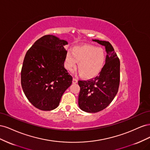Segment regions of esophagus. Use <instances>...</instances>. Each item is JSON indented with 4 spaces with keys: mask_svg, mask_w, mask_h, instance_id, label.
Segmentation results:
<instances>
[{
    "mask_svg": "<svg viewBox=\"0 0 150 150\" xmlns=\"http://www.w3.org/2000/svg\"><path fill=\"white\" fill-rule=\"evenodd\" d=\"M78 83V79H76V78H73L72 79V83L73 84H76Z\"/></svg>",
    "mask_w": 150,
    "mask_h": 150,
    "instance_id": "34e87169",
    "label": "esophagus"
}]
</instances>
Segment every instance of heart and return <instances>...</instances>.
<instances>
[{
  "label": "heart",
  "instance_id": "obj_1",
  "mask_svg": "<svg viewBox=\"0 0 150 150\" xmlns=\"http://www.w3.org/2000/svg\"><path fill=\"white\" fill-rule=\"evenodd\" d=\"M105 53L101 48L91 45L75 46L72 52L68 51L65 56V66L72 71L78 62V71L84 79H91L98 76L105 62Z\"/></svg>",
  "mask_w": 150,
  "mask_h": 150
}]
</instances>
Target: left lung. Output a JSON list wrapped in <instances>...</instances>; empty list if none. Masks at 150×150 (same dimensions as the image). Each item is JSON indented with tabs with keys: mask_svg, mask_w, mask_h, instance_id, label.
Instances as JSON below:
<instances>
[{
	"mask_svg": "<svg viewBox=\"0 0 150 150\" xmlns=\"http://www.w3.org/2000/svg\"><path fill=\"white\" fill-rule=\"evenodd\" d=\"M93 41L105 47L107 55L99 76L87 81H78L79 106L88 112H97L105 109L116 96L120 81V61L112 45L104 40Z\"/></svg>",
	"mask_w": 150,
	"mask_h": 150,
	"instance_id": "8db88e82",
	"label": "left lung"
}]
</instances>
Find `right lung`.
<instances>
[{"label":"right lung","instance_id":"1","mask_svg":"<svg viewBox=\"0 0 150 150\" xmlns=\"http://www.w3.org/2000/svg\"><path fill=\"white\" fill-rule=\"evenodd\" d=\"M67 42L52 35L36 40L28 50L21 69V85L27 98L42 111H51L59 104L72 77L64 68Z\"/></svg>","mask_w":150,"mask_h":150}]
</instances>
